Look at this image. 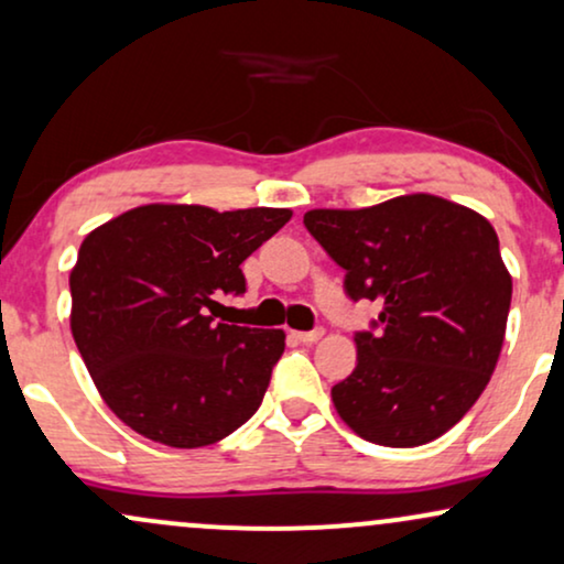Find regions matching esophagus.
I'll use <instances>...</instances> for the list:
<instances>
[{
  "instance_id": "34e87169",
  "label": "esophagus",
  "mask_w": 564,
  "mask_h": 564,
  "mask_svg": "<svg viewBox=\"0 0 564 564\" xmlns=\"http://www.w3.org/2000/svg\"><path fill=\"white\" fill-rule=\"evenodd\" d=\"M323 335H325L323 327H317V330H294V338L302 340V344H317Z\"/></svg>"
}]
</instances>
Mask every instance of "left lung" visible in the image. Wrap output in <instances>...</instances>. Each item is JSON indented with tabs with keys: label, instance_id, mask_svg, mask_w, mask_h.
Wrapping results in <instances>:
<instances>
[{
	"label": "left lung",
	"instance_id": "left-lung-1",
	"mask_svg": "<svg viewBox=\"0 0 564 564\" xmlns=\"http://www.w3.org/2000/svg\"><path fill=\"white\" fill-rule=\"evenodd\" d=\"M304 226L346 270V294L382 306L380 330L354 335V372L330 390L338 416L375 445L437 440L479 401L500 359L512 278L497 231L426 192L306 210Z\"/></svg>",
	"mask_w": 564,
	"mask_h": 564
}]
</instances>
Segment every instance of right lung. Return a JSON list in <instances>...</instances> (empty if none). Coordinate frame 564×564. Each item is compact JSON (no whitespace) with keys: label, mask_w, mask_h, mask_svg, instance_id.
<instances>
[{"label":"right lung","mask_w":564,"mask_h":564,"mask_svg":"<svg viewBox=\"0 0 564 564\" xmlns=\"http://www.w3.org/2000/svg\"><path fill=\"white\" fill-rule=\"evenodd\" d=\"M291 216L151 203L83 239L69 327L119 422L192 451L258 411L286 333L216 323L213 310L218 294H245L239 265Z\"/></svg>","instance_id":"add662e5"}]
</instances>
